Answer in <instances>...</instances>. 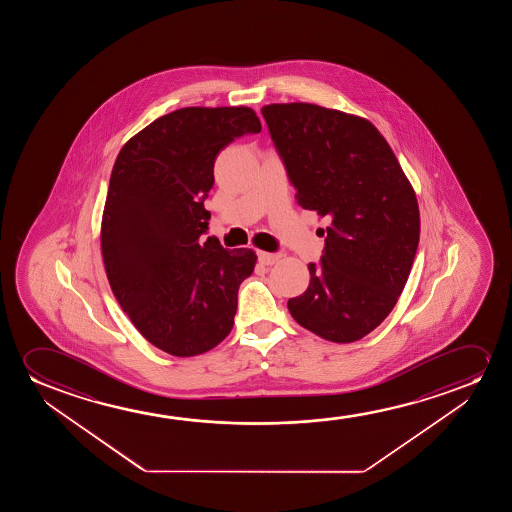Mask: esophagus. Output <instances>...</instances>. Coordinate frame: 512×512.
<instances>
[{
  "mask_svg": "<svg viewBox=\"0 0 512 512\" xmlns=\"http://www.w3.org/2000/svg\"><path fill=\"white\" fill-rule=\"evenodd\" d=\"M280 259V253L259 252L260 264H264V266H274Z\"/></svg>",
  "mask_w": 512,
  "mask_h": 512,
  "instance_id": "34e87169",
  "label": "esophagus"
}]
</instances>
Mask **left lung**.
Instances as JSON below:
<instances>
[{
  "label": "left lung",
  "instance_id": "obj_1",
  "mask_svg": "<svg viewBox=\"0 0 512 512\" xmlns=\"http://www.w3.org/2000/svg\"><path fill=\"white\" fill-rule=\"evenodd\" d=\"M304 210L327 217L322 264L288 301L295 322L332 343L376 329L399 301L420 241L413 185L369 120L311 103L262 106Z\"/></svg>",
  "mask_w": 512,
  "mask_h": 512
}]
</instances>
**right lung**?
I'll list each match as a JSON object with an SVG mask.
<instances>
[{
    "label": "right lung",
    "instance_id": "add662e5",
    "mask_svg": "<svg viewBox=\"0 0 512 512\" xmlns=\"http://www.w3.org/2000/svg\"><path fill=\"white\" fill-rule=\"evenodd\" d=\"M260 129L248 106H187L134 134L113 164L101 220L106 278L141 336L173 357L213 350L234 325L257 255L201 243L204 197L220 150Z\"/></svg>",
    "mask_w": 512,
    "mask_h": 512
}]
</instances>
